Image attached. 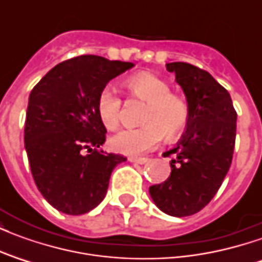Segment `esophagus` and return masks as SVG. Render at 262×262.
<instances>
[{"instance_id":"obj_1","label":"esophagus","mask_w":262,"mask_h":262,"mask_svg":"<svg viewBox=\"0 0 262 262\" xmlns=\"http://www.w3.org/2000/svg\"><path fill=\"white\" fill-rule=\"evenodd\" d=\"M130 163H137V164H146L148 161L147 157H129Z\"/></svg>"}]
</instances>
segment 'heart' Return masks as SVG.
<instances>
[{"label":"heart","mask_w":262,"mask_h":262,"mask_svg":"<svg viewBox=\"0 0 262 262\" xmlns=\"http://www.w3.org/2000/svg\"><path fill=\"white\" fill-rule=\"evenodd\" d=\"M129 95L146 102L137 129H125L109 139V147L116 153L137 156L150 148L165 136H180L189 120V106L181 97L171 92L170 84L151 73H139L126 80ZM122 99L112 88H103L97 98V115L108 130L119 125Z\"/></svg>","instance_id":"b5f03b06"}]
</instances>
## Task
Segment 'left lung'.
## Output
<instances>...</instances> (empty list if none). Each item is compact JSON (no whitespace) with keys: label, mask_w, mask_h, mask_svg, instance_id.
Here are the masks:
<instances>
[{"label":"left lung","mask_w":262,"mask_h":262,"mask_svg":"<svg viewBox=\"0 0 262 262\" xmlns=\"http://www.w3.org/2000/svg\"><path fill=\"white\" fill-rule=\"evenodd\" d=\"M176 73L189 106L187 130L176 147L167 181L150 187L154 203L164 213L184 217L202 210L230 168L236 142V109L230 94L208 71L188 63H167Z\"/></svg>","instance_id":"obj_1"}]
</instances>
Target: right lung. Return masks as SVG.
I'll return each instance as SVG.
<instances>
[{
    "instance_id": "1",
    "label": "right lung",
    "mask_w": 262,
    "mask_h": 262,
    "mask_svg": "<svg viewBox=\"0 0 262 262\" xmlns=\"http://www.w3.org/2000/svg\"><path fill=\"white\" fill-rule=\"evenodd\" d=\"M133 63L84 54L66 60L33 86L26 111L25 148L43 198L67 214H82L102 202L120 154L99 150L106 129L97 98Z\"/></svg>"
}]
</instances>
